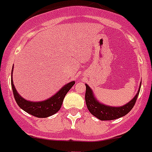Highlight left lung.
I'll use <instances>...</instances> for the list:
<instances>
[{
  "label": "left lung",
  "mask_w": 152,
  "mask_h": 152,
  "mask_svg": "<svg viewBox=\"0 0 152 152\" xmlns=\"http://www.w3.org/2000/svg\"><path fill=\"white\" fill-rule=\"evenodd\" d=\"M85 85H86L85 102H86V105L88 110L91 112V114H93L94 117L100 120H113L124 117L133 108L139 95L140 91L141 82L137 93L134 96V97L127 104L123 106H119V107L109 106L99 102L94 96L92 89L87 84H85Z\"/></svg>",
  "instance_id": "obj_1"
}]
</instances>
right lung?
I'll list each match as a JSON object with an SVG mask.
<instances>
[{
	"mask_svg": "<svg viewBox=\"0 0 152 152\" xmlns=\"http://www.w3.org/2000/svg\"><path fill=\"white\" fill-rule=\"evenodd\" d=\"M12 71L11 75V85L16 102L22 110L39 118H46L57 113L61 108L65 95L75 84V81L66 84L58 92L56 93V94L48 99L39 102H32L25 99L17 92L13 84Z\"/></svg>",
	"mask_w": 152,
	"mask_h": 152,
	"instance_id": "1",
	"label": "right lung"
}]
</instances>
